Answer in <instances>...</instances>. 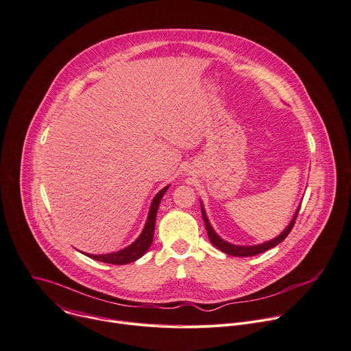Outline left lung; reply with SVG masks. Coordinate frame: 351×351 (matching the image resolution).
<instances>
[{
    "label": "left lung",
    "instance_id": "8db88e82",
    "mask_svg": "<svg viewBox=\"0 0 351 351\" xmlns=\"http://www.w3.org/2000/svg\"><path fill=\"white\" fill-rule=\"evenodd\" d=\"M298 210H300V208L297 209V212H295L293 220H291L290 224L286 227V230L282 232L280 236H278L276 239L270 240V241H267V243H263V244H259V245L241 247V245H232V244H230V243H226L224 240H221V239L216 234V232H215L213 228H212V226H210V223H209V220H208V217H206V213H205L204 206L201 205L202 217H204V221H205V227H206L208 237H209L210 243H212L215 247H217L220 251H223L224 254L232 255V256H252V255H258V254H262V252H265V251H267V250H270V248L276 247L278 244H280V243L290 234V231H291V228H293V226H294V223H295Z\"/></svg>",
    "mask_w": 351,
    "mask_h": 351
}]
</instances>
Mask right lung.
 <instances>
[{"label":"right lung","instance_id":"add662e5","mask_svg":"<svg viewBox=\"0 0 351 351\" xmlns=\"http://www.w3.org/2000/svg\"><path fill=\"white\" fill-rule=\"evenodd\" d=\"M169 186H165L162 191H159L158 195H156L152 201L147 221L145 224L143 231L141 232V236L135 243H132L130 247L119 251V252H112V254H106V255H90L86 254L89 258L95 261H100L104 263H112V265H125L131 263L136 259H139L152 245L153 241V232H154V224H156V215H158V209L160 205V201L165 195V192L167 191Z\"/></svg>","mask_w":351,"mask_h":351}]
</instances>
